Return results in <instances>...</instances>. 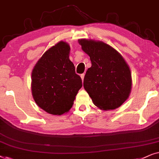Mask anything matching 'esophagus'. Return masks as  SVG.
Returning a JSON list of instances; mask_svg holds the SVG:
<instances>
[{"mask_svg":"<svg viewBox=\"0 0 159 159\" xmlns=\"http://www.w3.org/2000/svg\"><path fill=\"white\" fill-rule=\"evenodd\" d=\"M84 75H85V74H84V73L81 74V78L82 81H83V80H84Z\"/></svg>","mask_w":159,"mask_h":159,"instance_id":"obj_1","label":"esophagus"}]
</instances>
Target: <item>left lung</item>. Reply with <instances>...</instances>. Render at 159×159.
<instances>
[{
  "label": "left lung",
  "instance_id": "8db88e82",
  "mask_svg": "<svg viewBox=\"0 0 159 159\" xmlns=\"http://www.w3.org/2000/svg\"><path fill=\"white\" fill-rule=\"evenodd\" d=\"M82 49L90 57L92 67L84 79V87L93 103L102 110L120 107L129 96V67L116 49L101 41L81 39Z\"/></svg>",
  "mask_w": 159,
  "mask_h": 159
}]
</instances>
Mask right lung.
Here are the masks:
<instances>
[{
  "label": "right lung",
  "instance_id": "add662e5",
  "mask_svg": "<svg viewBox=\"0 0 159 159\" xmlns=\"http://www.w3.org/2000/svg\"><path fill=\"white\" fill-rule=\"evenodd\" d=\"M70 46L60 41L44 53L32 73V92L39 106L52 115L69 111L82 81L70 60Z\"/></svg>",
  "mask_w": 159,
  "mask_h": 159
}]
</instances>
